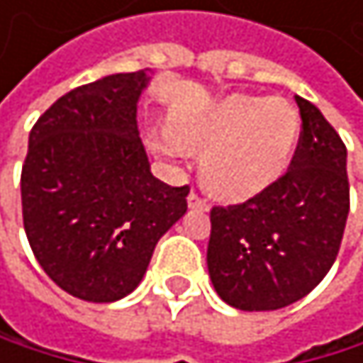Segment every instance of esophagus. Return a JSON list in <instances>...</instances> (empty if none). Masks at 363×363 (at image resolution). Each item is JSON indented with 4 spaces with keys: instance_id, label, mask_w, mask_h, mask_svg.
Returning <instances> with one entry per match:
<instances>
[{
    "instance_id": "obj_1",
    "label": "esophagus",
    "mask_w": 363,
    "mask_h": 363,
    "mask_svg": "<svg viewBox=\"0 0 363 363\" xmlns=\"http://www.w3.org/2000/svg\"><path fill=\"white\" fill-rule=\"evenodd\" d=\"M187 204H189V208H200V211H208L206 200H202L196 191H191V194L187 196Z\"/></svg>"
}]
</instances>
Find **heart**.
I'll return each mask as SVG.
<instances>
[{"instance_id":"1","label":"heart","mask_w":363,"mask_h":363,"mask_svg":"<svg viewBox=\"0 0 363 363\" xmlns=\"http://www.w3.org/2000/svg\"><path fill=\"white\" fill-rule=\"evenodd\" d=\"M301 137L298 111L279 97L228 95L172 115V126L150 128L145 141L157 157L183 163L202 155V180L218 198L250 200L287 172Z\"/></svg>"}]
</instances>
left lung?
<instances>
[{
    "instance_id": "left-lung-1",
    "label": "left lung",
    "mask_w": 363,
    "mask_h": 363,
    "mask_svg": "<svg viewBox=\"0 0 363 363\" xmlns=\"http://www.w3.org/2000/svg\"><path fill=\"white\" fill-rule=\"evenodd\" d=\"M303 133L289 172L244 204L213 206L206 248L218 296L242 311L301 301L327 277L348 218L346 145L296 95Z\"/></svg>"
}]
</instances>
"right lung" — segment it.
Wrapping results in <instances>:
<instances>
[{"instance_id":"right-lung-1","label":"right lung","mask_w":363,"mask_h":363,"mask_svg":"<svg viewBox=\"0 0 363 363\" xmlns=\"http://www.w3.org/2000/svg\"><path fill=\"white\" fill-rule=\"evenodd\" d=\"M145 69L65 93L38 117L21 172L23 226L67 294L115 303L141 283L155 246L187 213L189 187L152 176L137 128Z\"/></svg>"}]
</instances>
